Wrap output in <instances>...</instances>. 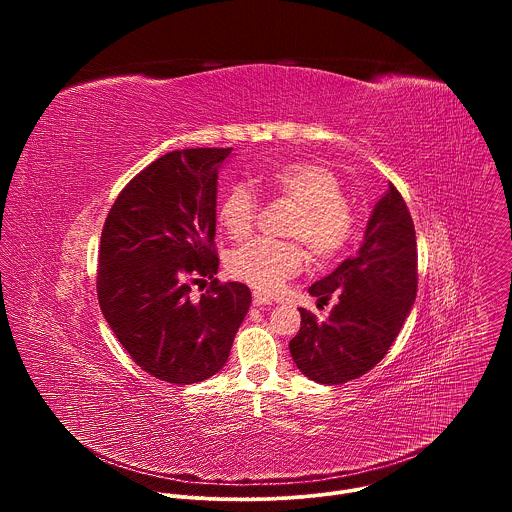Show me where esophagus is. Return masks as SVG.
<instances>
[{"label":"esophagus","mask_w":512,"mask_h":512,"mask_svg":"<svg viewBox=\"0 0 512 512\" xmlns=\"http://www.w3.org/2000/svg\"><path fill=\"white\" fill-rule=\"evenodd\" d=\"M271 304V300L269 298H265L263 294H259V291H253V306H269Z\"/></svg>","instance_id":"obj_1"}]
</instances>
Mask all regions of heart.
<instances>
[{
	"instance_id": "heart-1",
	"label": "heart",
	"mask_w": 512,
	"mask_h": 512,
	"mask_svg": "<svg viewBox=\"0 0 512 512\" xmlns=\"http://www.w3.org/2000/svg\"><path fill=\"white\" fill-rule=\"evenodd\" d=\"M261 182L279 196L298 204L287 235L304 241L316 259H332L346 249L356 231V218L344 200L338 176L312 162L281 164L261 176ZM259 214V200L249 184H235L218 206V223L233 237H247ZM306 251L298 241L255 239L229 257L233 277L249 283L259 294H275L281 285L304 269Z\"/></svg>"
}]
</instances>
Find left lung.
<instances>
[{
    "mask_svg": "<svg viewBox=\"0 0 512 512\" xmlns=\"http://www.w3.org/2000/svg\"><path fill=\"white\" fill-rule=\"evenodd\" d=\"M308 291L322 304L338 291V302L326 322L300 310L302 328L289 342L296 367L322 385L369 373L395 342L417 296L415 229L393 184L375 204L358 253Z\"/></svg>",
    "mask_w": 512,
    "mask_h": 512,
    "instance_id": "obj_1",
    "label": "left lung"
}]
</instances>
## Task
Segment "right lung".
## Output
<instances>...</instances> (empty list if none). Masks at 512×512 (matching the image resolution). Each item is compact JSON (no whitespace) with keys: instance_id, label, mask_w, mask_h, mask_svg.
<instances>
[{"instance_id":"1","label":"right lung","mask_w":512,"mask_h":512,"mask_svg":"<svg viewBox=\"0 0 512 512\" xmlns=\"http://www.w3.org/2000/svg\"><path fill=\"white\" fill-rule=\"evenodd\" d=\"M233 148L170 152L117 196L101 233V312L135 364L152 377L192 385L225 367L251 306L245 283H218V170ZM208 276L198 303L189 283Z\"/></svg>"}]
</instances>
